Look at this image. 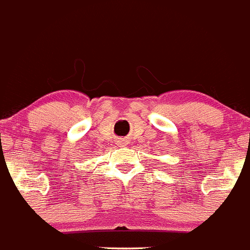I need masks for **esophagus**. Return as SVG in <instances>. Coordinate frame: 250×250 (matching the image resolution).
<instances>
[{"label": "esophagus", "mask_w": 250, "mask_h": 250, "mask_svg": "<svg viewBox=\"0 0 250 250\" xmlns=\"http://www.w3.org/2000/svg\"><path fill=\"white\" fill-rule=\"evenodd\" d=\"M117 143L120 144V146H125V144L127 143V141H125V139H123V138H120V139H118V141H117Z\"/></svg>", "instance_id": "esophagus-1"}]
</instances>
